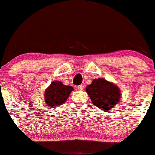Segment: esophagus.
Instances as JSON below:
<instances>
[{
  "mask_svg": "<svg viewBox=\"0 0 155 155\" xmlns=\"http://www.w3.org/2000/svg\"><path fill=\"white\" fill-rule=\"evenodd\" d=\"M77 89L79 90H82L84 89V85L83 84H81V85H79V86L77 87Z\"/></svg>",
  "mask_w": 155,
  "mask_h": 155,
  "instance_id": "obj_1",
  "label": "esophagus"
}]
</instances>
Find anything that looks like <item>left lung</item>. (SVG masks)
Masks as SVG:
<instances>
[{
	"label": "left lung",
	"instance_id": "8db88e82",
	"mask_svg": "<svg viewBox=\"0 0 155 155\" xmlns=\"http://www.w3.org/2000/svg\"><path fill=\"white\" fill-rule=\"evenodd\" d=\"M92 104L102 111H111L120 102V90L117 85L104 79H94L86 87Z\"/></svg>",
	"mask_w": 155,
	"mask_h": 155
}]
</instances>
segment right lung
Masks as SVG:
<instances>
[{
  "label": "right lung",
  "instance_id": "obj_1",
  "mask_svg": "<svg viewBox=\"0 0 155 155\" xmlns=\"http://www.w3.org/2000/svg\"><path fill=\"white\" fill-rule=\"evenodd\" d=\"M73 90L74 88L71 86L64 85L61 81H52L45 90V102L47 103V106H50L51 108L60 106L68 98Z\"/></svg>",
  "mask_w": 155,
  "mask_h": 155
}]
</instances>
